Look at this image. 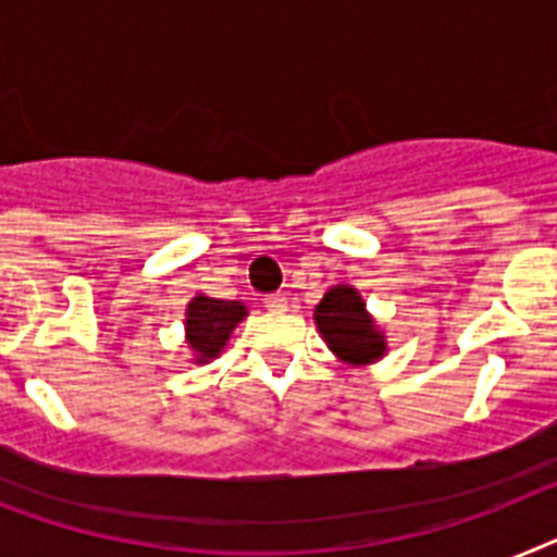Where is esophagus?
Returning a JSON list of instances; mask_svg holds the SVG:
<instances>
[{"label": "esophagus", "instance_id": "esophagus-1", "mask_svg": "<svg viewBox=\"0 0 557 557\" xmlns=\"http://www.w3.org/2000/svg\"><path fill=\"white\" fill-rule=\"evenodd\" d=\"M264 307H268V310H273V312H284L289 307V301H287V296H284V293H273V296L264 298Z\"/></svg>", "mask_w": 557, "mask_h": 557}]
</instances>
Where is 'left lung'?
<instances>
[{"mask_svg": "<svg viewBox=\"0 0 557 557\" xmlns=\"http://www.w3.org/2000/svg\"><path fill=\"white\" fill-rule=\"evenodd\" d=\"M315 327L335 356L352 367L372 364L387 352L379 324L367 312L364 298L350 284H335L315 307Z\"/></svg>", "mask_w": 557, "mask_h": 557, "instance_id": "obj_1", "label": "left lung"}]
</instances>
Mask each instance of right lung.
Wrapping results in <instances>:
<instances>
[{"instance_id": "right-lung-1", "label": "right lung", "mask_w": 557, "mask_h": 557, "mask_svg": "<svg viewBox=\"0 0 557 557\" xmlns=\"http://www.w3.org/2000/svg\"><path fill=\"white\" fill-rule=\"evenodd\" d=\"M247 315V307L242 301H224V298H210L205 293L193 298L187 305L185 338L196 364H207L224 350L230 333Z\"/></svg>"}]
</instances>
